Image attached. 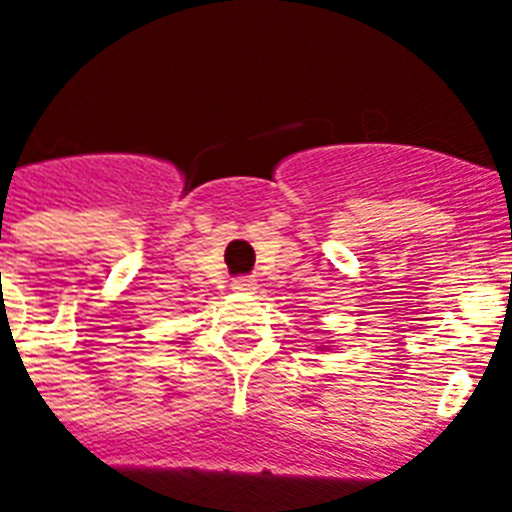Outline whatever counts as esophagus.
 Segmentation results:
<instances>
[{"label":"esophagus","instance_id":"1","mask_svg":"<svg viewBox=\"0 0 512 512\" xmlns=\"http://www.w3.org/2000/svg\"><path fill=\"white\" fill-rule=\"evenodd\" d=\"M233 289H235V292H243V295H251L253 289H256V279H251V277L235 279Z\"/></svg>","mask_w":512,"mask_h":512}]
</instances>
